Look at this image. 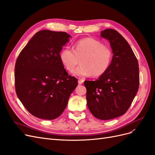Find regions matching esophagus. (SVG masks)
Returning <instances> with one entry per match:
<instances>
[{"instance_id": "obj_1", "label": "esophagus", "mask_w": 155, "mask_h": 155, "mask_svg": "<svg viewBox=\"0 0 155 155\" xmlns=\"http://www.w3.org/2000/svg\"><path fill=\"white\" fill-rule=\"evenodd\" d=\"M83 81H84L83 79H78V83L80 84V85H81V84L83 83Z\"/></svg>"}]
</instances>
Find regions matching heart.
Here are the masks:
<instances>
[{
	"label": "heart",
	"instance_id": "heart-1",
	"mask_svg": "<svg viewBox=\"0 0 155 155\" xmlns=\"http://www.w3.org/2000/svg\"><path fill=\"white\" fill-rule=\"evenodd\" d=\"M112 58V52L109 46L90 37L79 40L73 50L64 48L59 54L61 62L69 72L73 71L81 60V65L73 72L79 77L90 75L99 77L104 74L110 67Z\"/></svg>",
	"mask_w": 155,
	"mask_h": 155
}]
</instances>
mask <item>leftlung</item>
Listing matches in <instances>:
<instances>
[{
  "label": "left lung",
  "mask_w": 155,
  "mask_h": 155,
  "mask_svg": "<svg viewBox=\"0 0 155 155\" xmlns=\"http://www.w3.org/2000/svg\"><path fill=\"white\" fill-rule=\"evenodd\" d=\"M113 52L107 71L96 81H85L87 104L96 118L107 120L127 111L139 87L138 62L124 37L113 29L101 31Z\"/></svg>",
  "instance_id": "obj_1"
}]
</instances>
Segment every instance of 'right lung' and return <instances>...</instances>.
I'll use <instances>...</instances> for the list:
<instances>
[{"mask_svg": "<svg viewBox=\"0 0 155 155\" xmlns=\"http://www.w3.org/2000/svg\"><path fill=\"white\" fill-rule=\"evenodd\" d=\"M70 37L63 31H39L16 60V94L26 110L37 118H57L78 85L77 78L68 74L59 59Z\"/></svg>", "mask_w": 155, "mask_h": 155, "instance_id": "add662e5", "label": "right lung"}]
</instances>
